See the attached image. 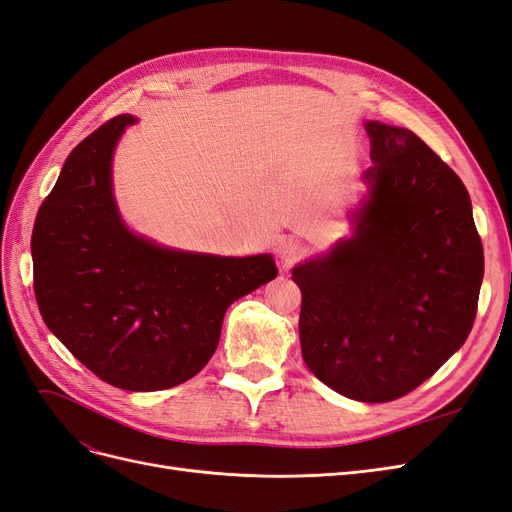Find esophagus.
<instances>
[{
  "label": "esophagus",
  "instance_id": "esophagus-1",
  "mask_svg": "<svg viewBox=\"0 0 512 512\" xmlns=\"http://www.w3.org/2000/svg\"><path fill=\"white\" fill-rule=\"evenodd\" d=\"M277 256L284 262V265H292V262H297L303 256V245L294 239H282L277 243Z\"/></svg>",
  "mask_w": 512,
  "mask_h": 512
}]
</instances>
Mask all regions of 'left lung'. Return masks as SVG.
Here are the masks:
<instances>
[{"mask_svg":"<svg viewBox=\"0 0 512 512\" xmlns=\"http://www.w3.org/2000/svg\"><path fill=\"white\" fill-rule=\"evenodd\" d=\"M367 194L352 235L292 269L305 365L339 395L382 404L414 391L466 342L483 243L466 185L406 128L367 121Z\"/></svg>","mask_w":512,"mask_h":512,"instance_id":"left-lung-1","label":"left lung"}]
</instances>
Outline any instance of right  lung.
I'll list each match as a JSON object with an SVG mask.
<instances>
[{
	"instance_id": "add662e5",
	"label": "right lung",
	"mask_w": 512,
	"mask_h": 512,
	"mask_svg": "<svg viewBox=\"0 0 512 512\" xmlns=\"http://www.w3.org/2000/svg\"><path fill=\"white\" fill-rule=\"evenodd\" d=\"M132 123L106 121L64 162L34 224V292L46 327L100 380L162 391L209 363L230 303L271 282L277 267L271 254L183 252L134 235L111 175Z\"/></svg>"
}]
</instances>
